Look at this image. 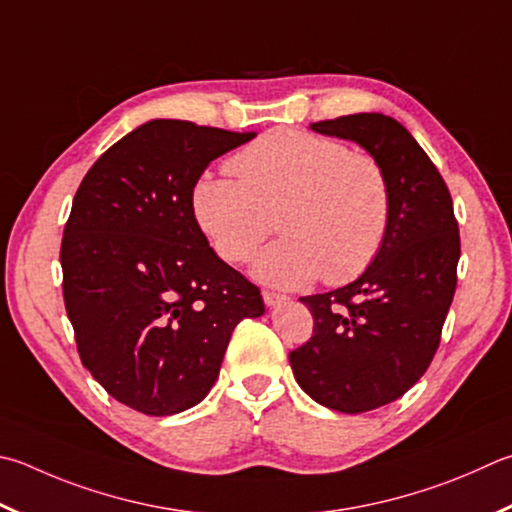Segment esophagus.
Segmentation results:
<instances>
[{"label": "esophagus", "instance_id": "obj_1", "mask_svg": "<svg viewBox=\"0 0 512 512\" xmlns=\"http://www.w3.org/2000/svg\"><path fill=\"white\" fill-rule=\"evenodd\" d=\"M262 297H264V304H266V306H277V304L286 300V295H282V293H273V291H264V293H262Z\"/></svg>", "mask_w": 512, "mask_h": 512}]
</instances>
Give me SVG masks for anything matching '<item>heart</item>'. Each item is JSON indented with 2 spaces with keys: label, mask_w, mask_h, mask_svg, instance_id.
<instances>
[{
  "label": "heart",
  "mask_w": 512,
  "mask_h": 512,
  "mask_svg": "<svg viewBox=\"0 0 512 512\" xmlns=\"http://www.w3.org/2000/svg\"><path fill=\"white\" fill-rule=\"evenodd\" d=\"M236 176H201L192 210L212 248L244 264L271 235L282 239L253 266L257 280L297 288L345 284L374 262L389 226L387 176L371 156L329 136L273 129L232 156Z\"/></svg>",
  "instance_id": "1"
}]
</instances>
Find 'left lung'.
Here are the masks:
<instances>
[{
	"instance_id": "obj_1",
	"label": "left lung",
	"mask_w": 512,
	"mask_h": 512,
	"mask_svg": "<svg viewBox=\"0 0 512 512\" xmlns=\"http://www.w3.org/2000/svg\"><path fill=\"white\" fill-rule=\"evenodd\" d=\"M311 129L365 147L389 185L376 259L351 284L300 297L313 336L288 353L315 403L360 414L401 398L430 367L457 288L459 224L443 176L392 116L351 114Z\"/></svg>"
}]
</instances>
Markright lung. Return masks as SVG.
I'll return each mask as SVG.
<instances>
[{
    "instance_id": "1",
    "label": "right lung",
    "mask_w": 512,
    "mask_h": 512,
    "mask_svg": "<svg viewBox=\"0 0 512 512\" xmlns=\"http://www.w3.org/2000/svg\"><path fill=\"white\" fill-rule=\"evenodd\" d=\"M255 138L150 120L91 165L60 264L82 365L147 416L190 410L215 385L232 331L259 318V288L219 259L192 210L210 161Z\"/></svg>"
}]
</instances>
